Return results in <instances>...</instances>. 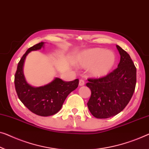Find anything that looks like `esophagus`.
I'll return each mask as SVG.
<instances>
[{"instance_id":"esophagus-1","label":"esophagus","mask_w":149,"mask_h":149,"mask_svg":"<svg viewBox=\"0 0 149 149\" xmlns=\"http://www.w3.org/2000/svg\"><path fill=\"white\" fill-rule=\"evenodd\" d=\"M85 84V82L83 80V79H79V86H83Z\"/></svg>"}]
</instances>
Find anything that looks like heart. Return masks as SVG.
<instances>
[{
    "mask_svg": "<svg viewBox=\"0 0 149 149\" xmlns=\"http://www.w3.org/2000/svg\"><path fill=\"white\" fill-rule=\"evenodd\" d=\"M116 60V55L112 51L94 47L84 50L77 57L76 63L80 68H88V72L90 76L102 78L111 72Z\"/></svg>",
    "mask_w": 149,
    "mask_h": 149,
    "instance_id": "1",
    "label": "heart"
}]
</instances>
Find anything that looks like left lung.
Wrapping results in <instances>:
<instances>
[{
    "label": "left lung",
    "instance_id": "left-lung-1",
    "mask_svg": "<svg viewBox=\"0 0 149 149\" xmlns=\"http://www.w3.org/2000/svg\"><path fill=\"white\" fill-rule=\"evenodd\" d=\"M120 60L116 70L99 79H88L86 86L92 94L88 102L90 112L97 118H108L123 110L134 92L136 69L128 53L119 45Z\"/></svg>",
    "mask_w": 149,
    "mask_h": 149
}]
</instances>
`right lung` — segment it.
I'll list each match as a JSON object with an SVG mask.
<instances>
[{"instance_id": "obj_1", "label": "right lung", "mask_w": 149, "mask_h": 149, "mask_svg": "<svg viewBox=\"0 0 149 149\" xmlns=\"http://www.w3.org/2000/svg\"><path fill=\"white\" fill-rule=\"evenodd\" d=\"M41 42L26 51L18 63L15 75V86L20 100L30 111L41 116L54 115L61 110L66 97L77 88L79 79L64 81L59 77L46 85L34 87L27 83L24 75L23 66L26 57L31 52L44 47Z\"/></svg>"}]
</instances>
